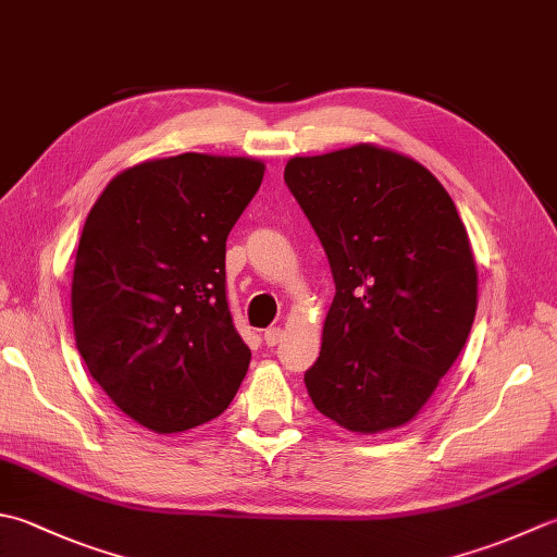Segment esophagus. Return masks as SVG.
I'll return each mask as SVG.
<instances>
[{"label": "esophagus", "mask_w": 557, "mask_h": 557, "mask_svg": "<svg viewBox=\"0 0 557 557\" xmlns=\"http://www.w3.org/2000/svg\"><path fill=\"white\" fill-rule=\"evenodd\" d=\"M263 337H265V345L268 347H275L277 343H282V337H285V331H282V329H268Z\"/></svg>", "instance_id": "34e87169"}]
</instances>
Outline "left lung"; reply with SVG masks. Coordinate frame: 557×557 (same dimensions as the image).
Segmentation results:
<instances>
[{
    "instance_id": "obj_1",
    "label": "left lung",
    "mask_w": 557,
    "mask_h": 557,
    "mask_svg": "<svg viewBox=\"0 0 557 557\" xmlns=\"http://www.w3.org/2000/svg\"><path fill=\"white\" fill-rule=\"evenodd\" d=\"M285 183L329 256L335 297L304 374L313 406L357 434L403 428L471 333L478 270L444 185L379 145L292 157Z\"/></svg>"
}]
</instances>
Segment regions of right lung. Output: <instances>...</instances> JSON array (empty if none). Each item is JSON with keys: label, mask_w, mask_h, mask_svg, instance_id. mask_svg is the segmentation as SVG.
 Wrapping results in <instances>:
<instances>
[{"label": "right lung", "mask_w": 557, "mask_h": 557, "mask_svg": "<svg viewBox=\"0 0 557 557\" xmlns=\"http://www.w3.org/2000/svg\"><path fill=\"white\" fill-rule=\"evenodd\" d=\"M250 157L185 151L106 185L72 275L76 350L108 398L157 434L228 408L250 350L226 304V236L263 181Z\"/></svg>", "instance_id": "obj_1"}]
</instances>
